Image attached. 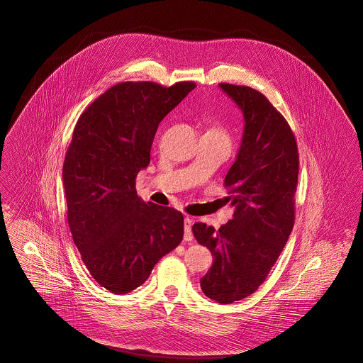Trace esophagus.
Instances as JSON below:
<instances>
[{"label": "esophagus", "mask_w": 363, "mask_h": 363, "mask_svg": "<svg viewBox=\"0 0 363 363\" xmlns=\"http://www.w3.org/2000/svg\"><path fill=\"white\" fill-rule=\"evenodd\" d=\"M184 230H185L184 239L186 242H191L194 239V233H192V220L189 217H185L184 220Z\"/></svg>", "instance_id": "esophagus-1"}]
</instances>
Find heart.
Masks as SVG:
<instances>
[{"instance_id": "b5f03b06", "label": "heart", "mask_w": 363, "mask_h": 363, "mask_svg": "<svg viewBox=\"0 0 363 363\" xmlns=\"http://www.w3.org/2000/svg\"><path fill=\"white\" fill-rule=\"evenodd\" d=\"M211 133H214V134H217V135H221V137H225V133H223L221 128H213V130H210ZM226 138V137H225Z\"/></svg>"}]
</instances>
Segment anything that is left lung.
Listing matches in <instances>:
<instances>
[{"mask_svg": "<svg viewBox=\"0 0 363 363\" xmlns=\"http://www.w3.org/2000/svg\"><path fill=\"white\" fill-rule=\"evenodd\" d=\"M220 88L245 118L240 147L225 177L230 189L225 199L235 211L218 230L201 223L192 230L214 257L200 279L203 293L230 304L258 289L291 233L298 150L287 121L261 92L232 84Z\"/></svg>", "mask_w": 363, "mask_h": 363, "instance_id": "obj_1", "label": "left lung"}]
</instances>
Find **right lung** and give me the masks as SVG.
Masks as SVG:
<instances>
[{
  "label": "right lung",
  "instance_id": "add662e5",
  "mask_svg": "<svg viewBox=\"0 0 363 363\" xmlns=\"http://www.w3.org/2000/svg\"><path fill=\"white\" fill-rule=\"evenodd\" d=\"M120 83L80 116L63 163L67 223L91 277L127 294L184 238V217L143 201L135 178L150 163L160 121L194 88Z\"/></svg>",
  "mask_w": 363,
  "mask_h": 363
}]
</instances>
